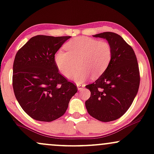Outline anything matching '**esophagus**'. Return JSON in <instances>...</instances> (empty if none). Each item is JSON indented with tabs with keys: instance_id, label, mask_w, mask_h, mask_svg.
Masks as SVG:
<instances>
[{
	"instance_id": "34e87169",
	"label": "esophagus",
	"mask_w": 154,
	"mask_h": 154,
	"mask_svg": "<svg viewBox=\"0 0 154 154\" xmlns=\"http://www.w3.org/2000/svg\"><path fill=\"white\" fill-rule=\"evenodd\" d=\"M77 88H78V90L81 91V90H83V88H85V85L84 84H77Z\"/></svg>"
}]
</instances>
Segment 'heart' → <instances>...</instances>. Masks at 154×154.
Wrapping results in <instances>:
<instances>
[{"label":"heart","mask_w":154,"mask_h":154,"mask_svg":"<svg viewBox=\"0 0 154 154\" xmlns=\"http://www.w3.org/2000/svg\"><path fill=\"white\" fill-rule=\"evenodd\" d=\"M66 51L59 49L54 56V62L60 73L70 78L77 65L80 69L73 76L77 82H83L92 76L99 77L106 71L112 57V49L106 41H98L87 36H77L64 45Z\"/></svg>","instance_id":"obj_1"}]
</instances>
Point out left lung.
Wrapping results in <instances>:
<instances>
[{
    "mask_svg": "<svg viewBox=\"0 0 154 154\" xmlns=\"http://www.w3.org/2000/svg\"><path fill=\"white\" fill-rule=\"evenodd\" d=\"M93 36L105 38L110 44L112 57L106 71L85 86L91 92L85 106L92 117L110 122L123 116L133 103L139 88V68L132 47L120 35L103 32Z\"/></svg>",
    "mask_w": 154,
    "mask_h": 154,
    "instance_id": "obj_1",
    "label": "left lung"
}]
</instances>
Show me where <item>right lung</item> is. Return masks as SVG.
<instances>
[{
    "label": "right lung",
    "mask_w": 154,
    "mask_h": 154,
    "mask_svg": "<svg viewBox=\"0 0 154 154\" xmlns=\"http://www.w3.org/2000/svg\"><path fill=\"white\" fill-rule=\"evenodd\" d=\"M70 36L37 35L16 53L13 66L15 96L33 119L51 122L65 113L77 85L59 72L54 55Z\"/></svg>",
    "instance_id": "add662e5"
}]
</instances>
